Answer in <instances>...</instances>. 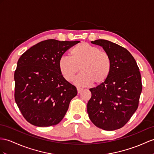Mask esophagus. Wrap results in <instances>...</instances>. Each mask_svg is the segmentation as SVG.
<instances>
[{"mask_svg": "<svg viewBox=\"0 0 154 154\" xmlns=\"http://www.w3.org/2000/svg\"><path fill=\"white\" fill-rule=\"evenodd\" d=\"M82 91H83V89L80 88H77V91H78V93H81Z\"/></svg>", "mask_w": 154, "mask_h": 154, "instance_id": "34e87169", "label": "esophagus"}]
</instances>
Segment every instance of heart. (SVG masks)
I'll return each mask as SVG.
<instances>
[{"instance_id": "b5f03b06", "label": "heart", "mask_w": 154, "mask_h": 154, "mask_svg": "<svg viewBox=\"0 0 154 154\" xmlns=\"http://www.w3.org/2000/svg\"><path fill=\"white\" fill-rule=\"evenodd\" d=\"M70 58L61 57L58 62L60 73L67 82H72L78 71L81 73L74 80L78 85L91 84L99 85L109 78L112 61L106 52L86 42L76 45L70 51Z\"/></svg>"}]
</instances>
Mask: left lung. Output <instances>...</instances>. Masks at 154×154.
I'll list each match as a JSON object with an SVG mask.
<instances>
[{
    "label": "left lung",
    "mask_w": 154,
    "mask_h": 154,
    "mask_svg": "<svg viewBox=\"0 0 154 154\" xmlns=\"http://www.w3.org/2000/svg\"><path fill=\"white\" fill-rule=\"evenodd\" d=\"M103 47L110 55L112 71L104 84L89 89L91 97L87 105L90 120L106 131L122 128L135 112L142 92L139 69L130 52L106 40L91 42Z\"/></svg>",
    "instance_id": "obj_1"
}]
</instances>
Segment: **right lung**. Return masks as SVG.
Here are the masks:
<instances>
[{"label": "right lung", "mask_w": 154, "mask_h": 154, "mask_svg": "<svg viewBox=\"0 0 154 154\" xmlns=\"http://www.w3.org/2000/svg\"><path fill=\"white\" fill-rule=\"evenodd\" d=\"M79 42L42 41L19 59L14 73L15 100L31 124L49 127L64 118L77 89L62 76L58 62L67 50Z\"/></svg>", "instance_id": "right-lung-1"}]
</instances>
